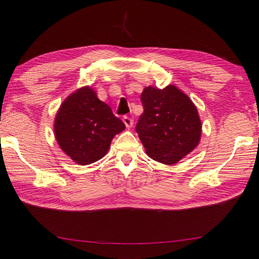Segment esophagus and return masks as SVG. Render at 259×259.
<instances>
[{
  "mask_svg": "<svg viewBox=\"0 0 259 259\" xmlns=\"http://www.w3.org/2000/svg\"><path fill=\"white\" fill-rule=\"evenodd\" d=\"M123 122H124V124H125V126L128 129H130L131 126H133V124H134V120L130 118V116H123Z\"/></svg>",
  "mask_w": 259,
  "mask_h": 259,
  "instance_id": "esophagus-1",
  "label": "esophagus"
}]
</instances>
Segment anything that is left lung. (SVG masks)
I'll use <instances>...</instances> for the list:
<instances>
[{"label":"left lung","instance_id":"left-lung-1","mask_svg":"<svg viewBox=\"0 0 259 259\" xmlns=\"http://www.w3.org/2000/svg\"><path fill=\"white\" fill-rule=\"evenodd\" d=\"M140 100L144 113L136 131L150 158L171 165L199 145L201 120L186 94L173 85L163 90L148 86Z\"/></svg>","mask_w":259,"mask_h":259}]
</instances>
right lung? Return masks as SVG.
I'll use <instances>...</instances> for the list:
<instances>
[{
	"instance_id": "right-lung-1",
	"label": "right lung",
	"mask_w": 259,
	"mask_h": 259,
	"mask_svg": "<svg viewBox=\"0 0 259 259\" xmlns=\"http://www.w3.org/2000/svg\"><path fill=\"white\" fill-rule=\"evenodd\" d=\"M124 128L121 119L90 88L68 96L55 120V136L60 148L79 165L102 158L113 137Z\"/></svg>"
}]
</instances>
